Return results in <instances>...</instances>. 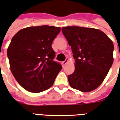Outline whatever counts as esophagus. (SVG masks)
<instances>
[{"label": "esophagus", "instance_id": "obj_1", "mask_svg": "<svg viewBox=\"0 0 120 120\" xmlns=\"http://www.w3.org/2000/svg\"><path fill=\"white\" fill-rule=\"evenodd\" d=\"M68 60H67V59H66V60L65 61H63V62H62V64H63V66H64L67 63H68Z\"/></svg>", "mask_w": 120, "mask_h": 120}]
</instances>
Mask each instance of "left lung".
Instances as JSON below:
<instances>
[{"label":"left lung","instance_id":"left-lung-1","mask_svg":"<svg viewBox=\"0 0 120 120\" xmlns=\"http://www.w3.org/2000/svg\"><path fill=\"white\" fill-rule=\"evenodd\" d=\"M75 59V71L68 75L72 88L82 92L96 89L113 63L114 44L105 33L93 28H61Z\"/></svg>","mask_w":120,"mask_h":120}]
</instances>
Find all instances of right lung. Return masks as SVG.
I'll use <instances>...</instances> for the list:
<instances>
[{
	"label": "right lung",
	"mask_w": 120,
	"mask_h": 120,
	"mask_svg": "<svg viewBox=\"0 0 120 120\" xmlns=\"http://www.w3.org/2000/svg\"><path fill=\"white\" fill-rule=\"evenodd\" d=\"M60 27H29L18 31L12 39L7 55L12 75L27 91L39 93L50 88L62 69L53 60L51 45Z\"/></svg>",
	"instance_id": "1"
}]
</instances>
